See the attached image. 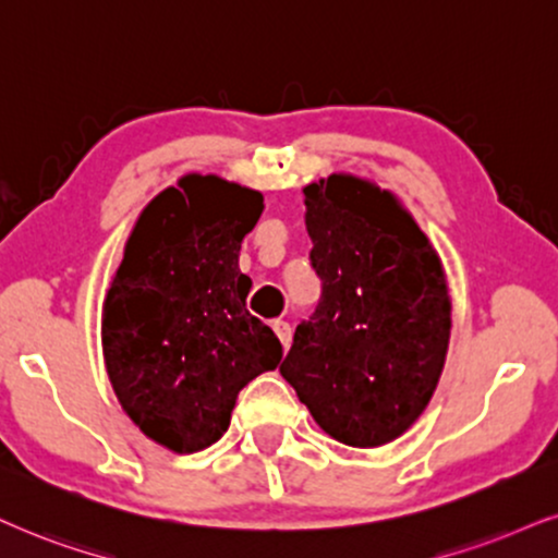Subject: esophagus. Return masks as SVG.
<instances>
[{"mask_svg": "<svg viewBox=\"0 0 558 558\" xmlns=\"http://www.w3.org/2000/svg\"><path fill=\"white\" fill-rule=\"evenodd\" d=\"M274 331H277L281 347L290 349V343H292V326H290V323H287V320H274Z\"/></svg>", "mask_w": 558, "mask_h": 558, "instance_id": "obj_1", "label": "esophagus"}]
</instances>
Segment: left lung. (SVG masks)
<instances>
[{"label": "left lung", "instance_id": "8db88e82", "mask_svg": "<svg viewBox=\"0 0 558 558\" xmlns=\"http://www.w3.org/2000/svg\"><path fill=\"white\" fill-rule=\"evenodd\" d=\"M305 206L323 292L279 373L333 439L385 445L416 422L442 375V266L409 211L367 181L311 183Z\"/></svg>", "mask_w": 558, "mask_h": 558}]
</instances>
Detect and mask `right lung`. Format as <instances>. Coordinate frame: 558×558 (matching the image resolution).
<instances>
[{
	"mask_svg": "<svg viewBox=\"0 0 558 558\" xmlns=\"http://www.w3.org/2000/svg\"><path fill=\"white\" fill-rule=\"evenodd\" d=\"M264 196L217 175H185L142 211L102 307V354L132 422L175 452L230 426L238 393L277 369L281 341L247 313L240 243Z\"/></svg>",
	"mask_w": 558,
	"mask_h": 558,
	"instance_id": "add662e5",
	"label": "right lung"
}]
</instances>
